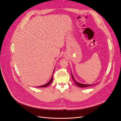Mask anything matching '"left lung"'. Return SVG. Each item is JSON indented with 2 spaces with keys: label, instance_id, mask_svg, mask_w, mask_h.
Segmentation results:
<instances>
[{
  "label": "left lung",
  "instance_id": "obj_1",
  "mask_svg": "<svg viewBox=\"0 0 121 121\" xmlns=\"http://www.w3.org/2000/svg\"><path fill=\"white\" fill-rule=\"evenodd\" d=\"M71 77H72V79H73V80L74 83H75V84H76L77 86H78V87H88V86H91L95 85V84H97V83H98L99 82H97V83H95V84H82V83H80L78 82V81L75 79V78H74V76H73V75L72 72H71Z\"/></svg>",
  "mask_w": 121,
  "mask_h": 121
}]
</instances>
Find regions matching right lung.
<instances>
[{"label":"right lung","instance_id":"add662e5","mask_svg":"<svg viewBox=\"0 0 121 121\" xmlns=\"http://www.w3.org/2000/svg\"><path fill=\"white\" fill-rule=\"evenodd\" d=\"M54 69H55V68H54ZM54 70H53V73H54ZM52 79H53V75H52V77L51 79L50 80V81H49L48 83H47L46 84H44V85H43L40 86H37V87H45L48 86L52 82Z\"/></svg>","mask_w":121,"mask_h":121}]
</instances>
